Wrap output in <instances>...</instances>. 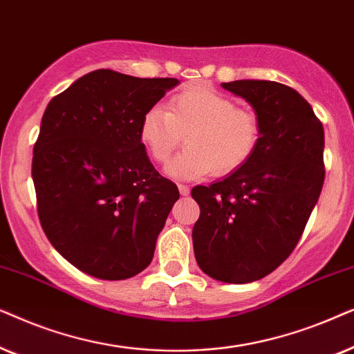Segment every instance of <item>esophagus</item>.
<instances>
[{"label":"esophagus","mask_w":354,"mask_h":354,"mask_svg":"<svg viewBox=\"0 0 354 354\" xmlns=\"http://www.w3.org/2000/svg\"><path fill=\"white\" fill-rule=\"evenodd\" d=\"M178 189H180L181 196H187L191 192V187L187 186V185H183V183H180V185H178Z\"/></svg>","instance_id":"1"}]
</instances>
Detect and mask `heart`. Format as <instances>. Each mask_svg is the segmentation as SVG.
Segmentation results:
<instances>
[{
	"instance_id": "heart-1",
	"label": "heart",
	"mask_w": 354,
	"mask_h": 354,
	"mask_svg": "<svg viewBox=\"0 0 354 354\" xmlns=\"http://www.w3.org/2000/svg\"><path fill=\"white\" fill-rule=\"evenodd\" d=\"M139 136L153 162L165 165L185 136L186 145L169 165L174 178H201L215 169L230 174L248 163L259 142L257 116L209 86L174 93L167 111L152 106L140 120Z\"/></svg>"
}]
</instances>
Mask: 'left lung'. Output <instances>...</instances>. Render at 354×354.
I'll use <instances>...</instances> for the list:
<instances>
[{
    "instance_id": "left-lung-1",
    "label": "left lung",
    "mask_w": 354,
    "mask_h": 354,
    "mask_svg": "<svg viewBox=\"0 0 354 354\" xmlns=\"http://www.w3.org/2000/svg\"><path fill=\"white\" fill-rule=\"evenodd\" d=\"M221 87L254 108L259 142L225 180L192 187L201 207L192 244L212 279L249 283L281 266L304 232L324 186V128L285 84L248 79Z\"/></svg>"
}]
</instances>
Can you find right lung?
Masks as SVG:
<instances>
[{
	"mask_svg": "<svg viewBox=\"0 0 354 354\" xmlns=\"http://www.w3.org/2000/svg\"><path fill=\"white\" fill-rule=\"evenodd\" d=\"M178 84L97 69L51 98L41 118L32 158L41 228L66 261L95 279L142 272L180 199L139 136L144 113Z\"/></svg>",
	"mask_w": 354,
	"mask_h": 354,
	"instance_id": "add662e5",
	"label": "right lung"
}]
</instances>
